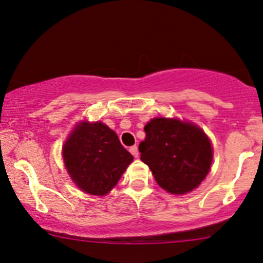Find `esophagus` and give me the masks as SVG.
<instances>
[{"instance_id":"1","label":"esophagus","mask_w":263,"mask_h":263,"mask_svg":"<svg viewBox=\"0 0 263 263\" xmlns=\"http://www.w3.org/2000/svg\"><path fill=\"white\" fill-rule=\"evenodd\" d=\"M130 152L133 155V157H136V158H137V157H138V155H139L138 146H137V145H133V146L130 147Z\"/></svg>"}]
</instances>
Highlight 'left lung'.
<instances>
[{"mask_svg":"<svg viewBox=\"0 0 263 263\" xmlns=\"http://www.w3.org/2000/svg\"><path fill=\"white\" fill-rule=\"evenodd\" d=\"M140 159L150 167L156 182L171 194L197 187L213 162L210 140L196 125L177 119L155 118L144 127Z\"/></svg>","mask_w":263,"mask_h":263,"instance_id":"1","label":"left lung"}]
</instances>
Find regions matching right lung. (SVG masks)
Here are the masks:
<instances>
[{
    "instance_id": "1",
    "label": "right lung",
    "mask_w": 263,
    "mask_h": 263,
    "mask_svg": "<svg viewBox=\"0 0 263 263\" xmlns=\"http://www.w3.org/2000/svg\"><path fill=\"white\" fill-rule=\"evenodd\" d=\"M65 165L85 193L103 196L117 183L133 160L115 131L101 123H82L64 146Z\"/></svg>"
}]
</instances>
